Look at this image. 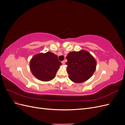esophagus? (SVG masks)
I'll return each instance as SVG.
<instances>
[{"mask_svg": "<svg viewBox=\"0 0 125 125\" xmlns=\"http://www.w3.org/2000/svg\"><path fill=\"white\" fill-rule=\"evenodd\" d=\"M62 63L63 64V65H64V64H65V60H63V61H62Z\"/></svg>", "mask_w": 125, "mask_h": 125, "instance_id": "esophagus-1", "label": "esophagus"}]
</instances>
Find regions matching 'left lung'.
<instances>
[{"mask_svg": "<svg viewBox=\"0 0 125 125\" xmlns=\"http://www.w3.org/2000/svg\"><path fill=\"white\" fill-rule=\"evenodd\" d=\"M66 58L69 78L75 83H81L88 80L95 70L96 60L88 52L82 50L70 52Z\"/></svg>", "mask_w": 125, "mask_h": 125, "instance_id": "obj_1", "label": "left lung"}]
</instances>
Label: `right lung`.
I'll return each mask as SVG.
<instances>
[{
	"label": "right lung",
	"mask_w": 125,
	"mask_h": 125,
	"mask_svg": "<svg viewBox=\"0 0 125 125\" xmlns=\"http://www.w3.org/2000/svg\"><path fill=\"white\" fill-rule=\"evenodd\" d=\"M62 65L57 56L47 52L33 56L30 66L32 74L36 78L43 81H48L55 77L57 71Z\"/></svg>",
	"instance_id": "1"
}]
</instances>
